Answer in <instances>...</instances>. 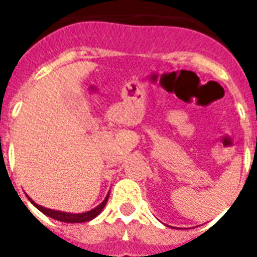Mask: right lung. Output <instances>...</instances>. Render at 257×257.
Instances as JSON below:
<instances>
[{
	"label": "right lung",
	"mask_w": 257,
	"mask_h": 257,
	"mask_svg": "<svg viewBox=\"0 0 257 257\" xmlns=\"http://www.w3.org/2000/svg\"><path fill=\"white\" fill-rule=\"evenodd\" d=\"M108 197L109 195L105 197L104 201H102L98 207H96L94 209H92V211L85 212V213H76V215H73V213H66V212L46 209V208L41 207V205H38V204H36L34 201H32L30 199L29 200L34 204V207L38 208L44 215L49 216V217H52V219L58 220V221H64V223H85V221H90L92 219H94V217H96L101 211H102V208L105 207V204H106V201H108Z\"/></svg>",
	"instance_id": "obj_1"
}]
</instances>
